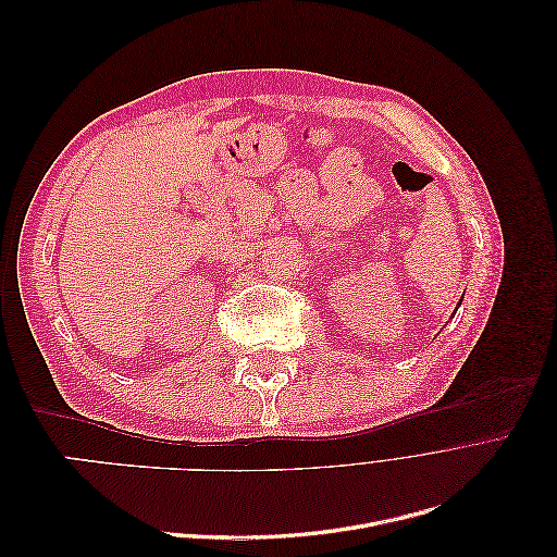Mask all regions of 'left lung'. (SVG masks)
<instances>
[{"label":"left lung","mask_w":557,"mask_h":557,"mask_svg":"<svg viewBox=\"0 0 557 557\" xmlns=\"http://www.w3.org/2000/svg\"><path fill=\"white\" fill-rule=\"evenodd\" d=\"M460 301H462V299H460Z\"/></svg>","instance_id":"obj_1"}]
</instances>
